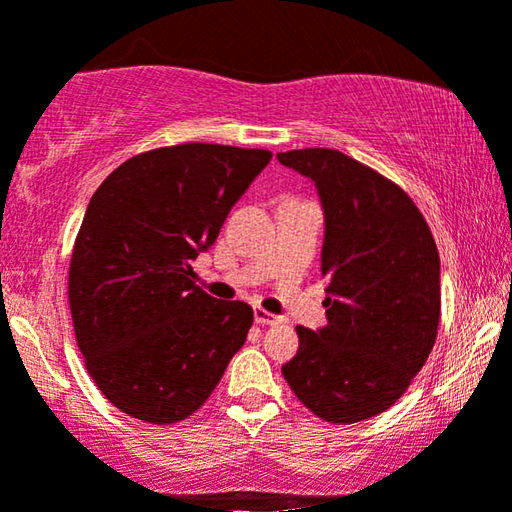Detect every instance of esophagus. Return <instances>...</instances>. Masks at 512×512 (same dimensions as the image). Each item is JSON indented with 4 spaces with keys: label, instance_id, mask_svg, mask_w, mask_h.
Returning a JSON list of instances; mask_svg holds the SVG:
<instances>
[{
    "label": "esophagus",
    "instance_id": "34e87169",
    "mask_svg": "<svg viewBox=\"0 0 512 512\" xmlns=\"http://www.w3.org/2000/svg\"><path fill=\"white\" fill-rule=\"evenodd\" d=\"M254 320L258 322V325H279L281 318L274 316V313L261 309V306H256L254 309Z\"/></svg>",
    "mask_w": 512,
    "mask_h": 512
}]
</instances>
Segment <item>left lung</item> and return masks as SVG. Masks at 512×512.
Listing matches in <instances>:
<instances>
[{
	"label": "left lung",
	"mask_w": 512,
	"mask_h": 512,
	"mask_svg": "<svg viewBox=\"0 0 512 512\" xmlns=\"http://www.w3.org/2000/svg\"><path fill=\"white\" fill-rule=\"evenodd\" d=\"M311 178L325 210L327 325L297 327L281 373L329 423H357L396 403L437 338L439 254L426 219L396 183L334 148L279 153Z\"/></svg>",
	"instance_id": "1"
}]
</instances>
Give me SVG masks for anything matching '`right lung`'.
<instances>
[{
	"label": "right lung",
	"instance_id": "right-lung-1",
	"mask_svg": "<svg viewBox=\"0 0 512 512\" xmlns=\"http://www.w3.org/2000/svg\"><path fill=\"white\" fill-rule=\"evenodd\" d=\"M270 160L261 148H155L91 196L70 258V316L86 371L132 419H187L245 345L251 306L203 293L192 261Z\"/></svg>",
	"mask_w": 512,
	"mask_h": 512
}]
</instances>
